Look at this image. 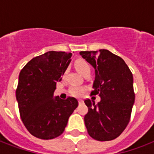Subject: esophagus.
I'll list each match as a JSON object with an SVG mask.
<instances>
[{
	"mask_svg": "<svg viewBox=\"0 0 154 154\" xmlns=\"http://www.w3.org/2000/svg\"><path fill=\"white\" fill-rule=\"evenodd\" d=\"M83 102H84V101H82V100H78V103H79V104H82Z\"/></svg>",
	"mask_w": 154,
	"mask_h": 154,
	"instance_id": "esophagus-1",
	"label": "esophagus"
}]
</instances>
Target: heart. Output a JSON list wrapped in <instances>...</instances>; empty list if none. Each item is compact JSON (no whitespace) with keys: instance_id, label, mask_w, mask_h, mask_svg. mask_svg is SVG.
<instances>
[{"instance_id":"heart-1","label":"heart","mask_w":154,"mask_h":154,"mask_svg":"<svg viewBox=\"0 0 154 154\" xmlns=\"http://www.w3.org/2000/svg\"><path fill=\"white\" fill-rule=\"evenodd\" d=\"M75 68L77 70V72L83 75L86 72H90V65L86 60H83V59H77L75 61ZM84 88H81V87H72L70 92L73 96L80 97L83 94L84 92Z\"/></svg>"}]
</instances>
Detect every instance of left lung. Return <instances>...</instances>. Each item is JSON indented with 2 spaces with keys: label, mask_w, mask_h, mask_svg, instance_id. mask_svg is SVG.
<instances>
[{
  "label": "left lung",
  "mask_w": 154,
  "mask_h": 154,
  "mask_svg": "<svg viewBox=\"0 0 154 154\" xmlns=\"http://www.w3.org/2000/svg\"><path fill=\"white\" fill-rule=\"evenodd\" d=\"M80 55L95 69L91 95L101 101L85 100L89 109L85 124L89 136L101 141H111L126 128L135 100L134 78L124 60L107 49L82 51Z\"/></svg>",
  "instance_id": "obj_1"
}]
</instances>
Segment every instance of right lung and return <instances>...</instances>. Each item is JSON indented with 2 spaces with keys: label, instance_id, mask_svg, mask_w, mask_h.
I'll return each mask as SVG.
<instances>
[{
  "label": "right lung",
  "instance_id": "add662e5",
  "mask_svg": "<svg viewBox=\"0 0 154 154\" xmlns=\"http://www.w3.org/2000/svg\"><path fill=\"white\" fill-rule=\"evenodd\" d=\"M71 57V53L47 52L32 58L19 74L16 98L20 118L28 131L37 138L49 140L60 136L78 106L74 97L62 100L53 95Z\"/></svg>",
  "mask_w": 154,
  "mask_h": 154
}]
</instances>
